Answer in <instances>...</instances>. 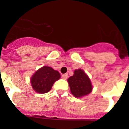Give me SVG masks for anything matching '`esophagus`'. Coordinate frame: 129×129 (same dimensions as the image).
<instances>
[{
    "label": "esophagus",
    "mask_w": 129,
    "mask_h": 129,
    "mask_svg": "<svg viewBox=\"0 0 129 129\" xmlns=\"http://www.w3.org/2000/svg\"><path fill=\"white\" fill-rule=\"evenodd\" d=\"M62 77L64 79H67L68 78V74H62Z\"/></svg>",
    "instance_id": "34e87169"
}]
</instances>
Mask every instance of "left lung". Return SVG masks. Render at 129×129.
Returning <instances> with one entry per match:
<instances>
[{
    "instance_id": "obj_1",
    "label": "left lung",
    "mask_w": 129,
    "mask_h": 129,
    "mask_svg": "<svg viewBox=\"0 0 129 129\" xmlns=\"http://www.w3.org/2000/svg\"><path fill=\"white\" fill-rule=\"evenodd\" d=\"M68 82L72 94L76 98L83 97L92 92L90 80L83 70H75L74 76L68 79Z\"/></svg>"
}]
</instances>
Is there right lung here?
<instances>
[{
  "label": "right lung",
  "instance_id": "right-lung-1",
  "mask_svg": "<svg viewBox=\"0 0 129 129\" xmlns=\"http://www.w3.org/2000/svg\"><path fill=\"white\" fill-rule=\"evenodd\" d=\"M60 77V74L57 70L51 67H43L34 74L31 79V84L35 92L44 94L50 90L53 83Z\"/></svg>",
  "mask_w": 129,
  "mask_h": 129
}]
</instances>
